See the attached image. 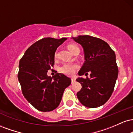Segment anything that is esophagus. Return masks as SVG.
<instances>
[{"label":"esophagus","instance_id":"34e87169","mask_svg":"<svg viewBox=\"0 0 133 133\" xmlns=\"http://www.w3.org/2000/svg\"><path fill=\"white\" fill-rule=\"evenodd\" d=\"M76 82V79H74V78H72L71 79V82H72V83H74V82Z\"/></svg>","mask_w":133,"mask_h":133}]
</instances>
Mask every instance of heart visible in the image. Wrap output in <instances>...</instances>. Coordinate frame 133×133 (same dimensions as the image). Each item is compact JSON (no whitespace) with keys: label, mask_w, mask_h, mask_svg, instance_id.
<instances>
[{"label":"heart","mask_w":133,"mask_h":133,"mask_svg":"<svg viewBox=\"0 0 133 133\" xmlns=\"http://www.w3.org/2000/svg\"><path fill=\"white\" fill-rule=\"evenodd\" d=\"M68 49L72 53L76 48H77V45L74 44H70L68 45ZM58 57V52L56 51L54 54V57L57 58ZM79 69V65L77 64H72V63H64L63 64L60 68V71L62 73L65 74L67 76H73L75 72Z\"/></svg>","instance_id":"obj_1"}]
</instances>
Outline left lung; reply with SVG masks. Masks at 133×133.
<instances>
[{"instance_id":"1","label":"left lung","mask_w":133,"mask_h":133,"mask_svg":"<svg viewBox=\"0 0 133 133\" xmlns=\"http://www.w3.org/2000/svg\"><path fill=\"white\" fill-rule=\"evenodd\" d=\"M71 39L81 45L84 52L85 62L78 75L91 72L90 79H76L82 85L77 98L87 108L99 107L111 97L118 76L115 53L107 42L99 38L86 35Z\"/></svg>"}]
</instances>
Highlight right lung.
I'll return each instance as SVG.
<instances>
[{
  "mask_svg": "<svg viewBox=\"0 0 133 133\" xmlns=\"http://www.w3.org/2000/svg\"><path fill=\"white\" fill-rule=\"evenodd\" d=\"M46 37L30 46L19 61L18 79L23 95L37 110L49 112L57 108L71 79L61 73L51 77L48 70L54 64L57 47L66 40Z\"/></svg>",
  "mask_w": 133,
  "mask_h": 133,
  "instance_id": "obj_1",
  "label": "right lung"
}]
</instances>
